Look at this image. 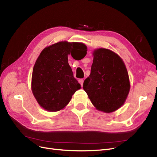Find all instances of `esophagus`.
Returning a JSON list of instances; mask_svg holds the SVG:
<instances>
[{
	"mask_svg": "<svg viewBox=\"0 0 157 157\" xmlns=\"http://www.w3.org/2000/svg\"><path fill=\"white\" fill-rule=\"evenodd\" d=\"M78 82H79V83H80V84H81V86H82V85H83V82H84V80H83V79H79Z\"/></svg>",
	"mask_w": 157,
	"mask_h": 157,
	"instance_id": "34e87169",
	"label": "esophagus"
}]
</instances>
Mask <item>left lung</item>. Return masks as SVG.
<instances>
[{
    "label": "left lung",
    "instance_id": "8db88e82",
    "mask_svg": "<svg viewBox=\"0 0 157 157\" xmlns=\"http://www.w3.org/2000/svg\"><path fill=\"white\" fill-rule=\"evenodd\" d=\"M89 77L83 89L98 111L112 113L124 105L130 84L124 61L115 52L106 48L95 49Z\"/></svg>",
    "mask_w": 157,
    "mask_h": 157
}]
</instances>
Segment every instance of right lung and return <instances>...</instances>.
<instances>
[{
    "mask_svg": "<svg viewBox=\"0 0 157 157\" xmlns=\"http://www.w3.org/2000/svg\"><path fill=\"white\" fill-rule=\"evenodd\" d=\"M86 48L80 42L61 41L40 52L33 70L31 90L38 103L45 110L56 112L64 109L75 92L81 88L73 77L68 55L80 52L83 58Z\"/></svg>",
    "mask_w": 157,
    "mask_h": 157,
    "instance_id": "right-lung-1",
    "label": "right lung"
}]
</instances>
